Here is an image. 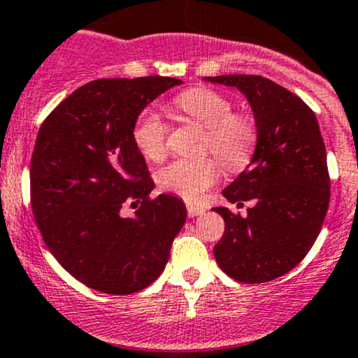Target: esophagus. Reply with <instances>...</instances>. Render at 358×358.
Instances as JSON below:
<instances>
[{
    "mask_svg": "<svg viewBox=\"0 0 358 358\" xmlns=\"http://www.w3.org/2000/svg\"><path fill=\"white\" fill-rule=\"evenodd\" d=\"M206 209L202 208V206H197V204H187V213H189L190 218H194V216H199L204 213Z\"/></svg>",
    "mask_w": 358,
    "mask_h": 358,
    "instance_id": "obj_1",
    "label": "esophagus"
}]
</instances>
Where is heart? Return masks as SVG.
I'll return each mask as SVG.
<instances>
[{
	"mask_svg": "<svg viewBox=\"0 0 358 358\" xmlns=\"http://www.w3.org/2000/svg\"><path fill=\"white\" fill-rule=\"evenodd\" d=\"M173 107L187 121L204 128L202 152H213L227 168L237 169L248 162L256 142L255 121L234 106L225 95L209 88H190L173 99ZM168 124L157 110L140 112L131 138L136 150L150 162H161L168 154ZM220 176L216 159H178L159 169L156 180L164 192L185 201H197Z\"/></svg>",
	"mask_w": 358,
	"mask_h": 358,
	"instance_id": "obj_1",
	"label": "heart"
}]
</instances>
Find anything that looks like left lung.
Masks as SVG:
<instances>
[{
  "label": "left lung",
  "mask_w": 358,
  "mask_h": 358,
  "mask_svg": "<svg viewBox=\"0 0 358 358\" xmlns=\"http://www.w3.org/2000/svg\"><path fill=\"white\" fill-rule=\"evenodd\" d=\"M206 81L239 90L258 133L249 166L222 192L237 206L251 202L248 215L215 208L225 220V232L213 249L216 263L239 282H268L305 258L329 208L319 122L299 96L262 76L229 74Z\"/></svg>",
  "instance_id": "obj_1"
}]
</instances>
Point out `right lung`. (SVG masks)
Segmentation results:
<instances>
[{
	"label": "right lung",
	"mask_w": 358,
	"mask_h": 358,
	"mask_svg": "<svg viewBox=\"0 0 358 358\" xmlns=\"http://www.w3.org/2000/svg\"><path fill=\"white\" fill-rule=\"evenodd\" d=\"M176 78L96 79L45 119L31 159V204L52 255L74 279L107 294L145 289L164 270L187 208L150 199L154 182L131 131ZM141 206L131 219L124 203Z\"/></svg>",
	"instance_id": "obj_1"
}]
</instances>
